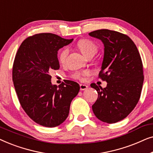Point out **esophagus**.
Returning <instances> with one entry per match:
<instances>
[{"instance_id": "1", "label": "esophagus", "mask_w": 153, "mask_h": 153, "mask_svg": "<svg viewBox=\"0 0 153 153\" xmlns=\"http://www.w3.org/2000/svg\"><path fill=\"white\" fill-rule=\"evenodd\" d=\"M88 86L87 85H85V84H80V90L81 91H85V90H86Z\"/></svg>"}]
</instances>
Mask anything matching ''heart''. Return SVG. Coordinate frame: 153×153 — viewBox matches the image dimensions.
I'll return each instance as SVG.
<instances>
[{
	"instance_id": "1",
	"label": "heart",
	"mask_w": 153,
	"mask_h": 153,
	"mask_svg": "<svg viewBox=\"0 0 153 153\" xmlns=\"http://www.w3.org/2000/svg\"><path fill=\"white\" fill-rule=\"evenodd\" d=\"M77 47L86 57L93 56L97 53L98 50L97 45L94 42L88 39H80L77 43ZM68 54V49L67 47L63 48L58 54V60H59L60 62H61V63L65 62ZM87 74H88V71H78V72H76L72 74V77L76 79H81L83 76Z\"/></svg>"
}]
</instances>
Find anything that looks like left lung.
I'll return each mask as SVG.
<instances>
[{
    "mask_svg": "<svg viewBox=\"0 0 153 153\" xmlns=\"http://www.w3.org/2000/svg\"><path fill=\"white\" fill-rule=\"evenodd\" d=\"M88 35L104 45L99 77L107 82L104 88L91 85L98 93L93 111L102 122L117 123L126 118L139 100L144 78L141 56L134 42L123 33L101 29Z\"/></svg>",
    "mask_w": 153,
    "mask_h": 153,
    "instance_id": "left-lung-1",
    "label": "left lung"
}]
</instances>
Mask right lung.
<instances>
[{
  "label": "right lung",
  "instance_id": "add662e5",
  "mask_svg": "<svg viewBox=\"0 0 153 153\" xmlns=\"http://www.w3.org/2000/svg\"><path fill=\"white\" fill-rule=\"evenodd\" d=\"M72 41L52 33L34 35L23 42L14 58L12 80L21 105L42 126L62 124L80 90L74 81L65 80L58 86L51 81L50 72L60 68L58 51Z\"/></svg>",
  "mask_w": 153,
  "mask_h": 153
}]
</instances>
